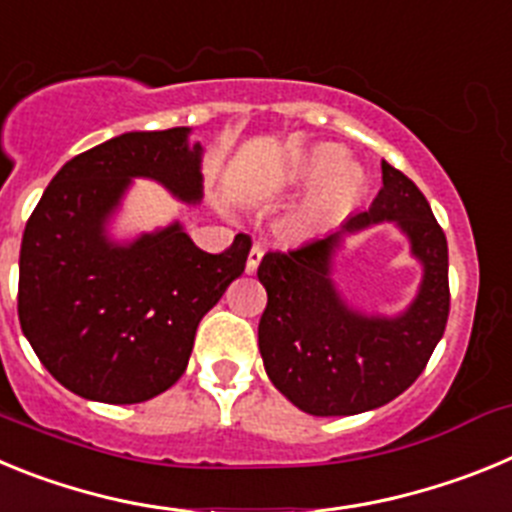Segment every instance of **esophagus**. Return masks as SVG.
I'll return each mask as SVG.
<instances>
[{"label": "esophagus", "instance_id": "34e87169", "mask_svg": "<svg viewBox=\"0 0 512 512\" xmlns=\"http://www.w3.org/2000/svg\"><path fill=\"white\" fill-rule=\"evenodd\" d=\"M261 259H264V248L256 243V246H251V251H248V259H246V271L248 274H253V271L259 269Z\"/></svg>", "mask_w": 512, "mask_h": 512}]
</instances>
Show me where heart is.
<instances>
[{"instance_id": "1", "label": "heart", "mask_w": 512, "mask_h": 512, "mask_svg": "<svg viewBox=\"0 0 512 512\" xmlns=\"http://www.w3.org/2000/svg\"><path fill=\"white\" fill-rule=\"evenodd\" d=\"M287 179L302 187H315L295 215L292 225L297 233H312L325 220H333L351 210L364 189V174L359 166L346 164L343 153L330 146L315 148L305 158H300L289 169Z\"/></svg>"}]
</instances>
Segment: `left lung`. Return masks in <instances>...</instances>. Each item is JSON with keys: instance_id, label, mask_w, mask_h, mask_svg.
<instances>
[{"instance_id": "left-lung-1", "label": "left lung", "mask_w": 512, "mask_h": 512, "mask_svg": "<svg viewBox=\"0 0 512 512\" xmlns=\"http://www.w3.org/2000/svg\"><path fill=\"white\" fill-rule=\"evenodd\" d=\"M392 222L424 266L419 295L397 316L364 313L342 300L335 253L346 234ZM266 310L259 351L271 384L302 413L356 415L382 408L420 377L449 320V246L431 205L408 176L382 161L372 207L336 233L261 259Z\"/></svg>"}]
</instances>
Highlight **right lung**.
<instances>
[{"label":"right lung","mask_w":512,"mask_h":512,"mask_svg":"<svg viewBox=\"0 0 512 512\" xmlns=\"http://www.w3.org/2000/svg\"><path fill=\"white\" fill-rule=\"evenodd\" d=\"M192 128L135 130L61 166L25 225L17 312L40 364L87 400L133 405L161 395L189 364L197 325L246 269L251 238L223 253L194 246L174 220L115 241L112 217L133 179L179 202L202 200Z\"/></svg>","instance_id":"right-lung-1"}]
</instances>
